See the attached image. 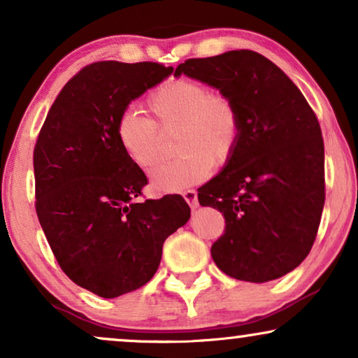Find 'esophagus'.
<instances>
[{"label":"esophagus","mask_w":358,"mask_h":358,"mask_svg":"<svg viewBox=\"0 0 358 358\" xmlns=\"http://www.w3.org/2000/svg\"><path fill=\"white\" fill-rule=\"evenodd\" d=\"M184 199L185 202L189 203L190 208H197L199 207V199H197V190L194 189H189V190H184Z\"/></svg>","instance_id":"obj_1"}]
</instances>
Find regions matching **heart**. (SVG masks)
<instances>
[{"label":"heart","mask_w":358,"mask_h":358,"mask_svg":"<svg viewBox=\"0 0 358 358\" xmlns=\"http://www.w3.org/2000/svg\"><path fill=\"white\" fill-rule=\"evenodd\" d=\"M153 119L135 110L122 112L115 135L122 151L141 171H150L163 155V136L176 131L179 153L153 173L158 192H180L207 178L213 166L228 164L243 136L241 110L231 94L190 78H171L146 97Z\"/></svg>","instance_id":"heart-1"}]
</instances>
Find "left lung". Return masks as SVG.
Wrapping results in <instances>:
<instances>
[{
    "mask_svg": "<svg viewBox=\"0 0 358 358\" xmlns=\"http://www.w3.org/2000/svg\"><path fill=\"white\" fill-rule=\"evenodd\" d=\"M174 75L227 91L241 110L236 153L199 189L200 205L224 217V233L212 246L215 264L254 283L292 272L311 251L326 199L316 114L295 83L252 50L189 58Z\"/></svg>",
    "mask_w": 358,
    "mask_h": 358,
    "instance_id": "8db88e82",
    "label": "left lung"
}]
</instances>
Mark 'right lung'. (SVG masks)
<instances>
[{"mask_svg": "<svg viewBox=\"0 0 358 358\" xmlns=\"http://www.w3.org/2000/svg\"><path fill=\"white\" fill-rule=\"evenodd\" d=\"M173 73L155 62H96L63 86L34 148L36 212L62 271L102 298L143 287L163 244L187 223L180 195L141 197L148 184L117 141L122 112Z\"/></svg>", "mask_w": 358, "mask_h": 358, "instance_id": "1", "label": "right lung"}]
</instances>
